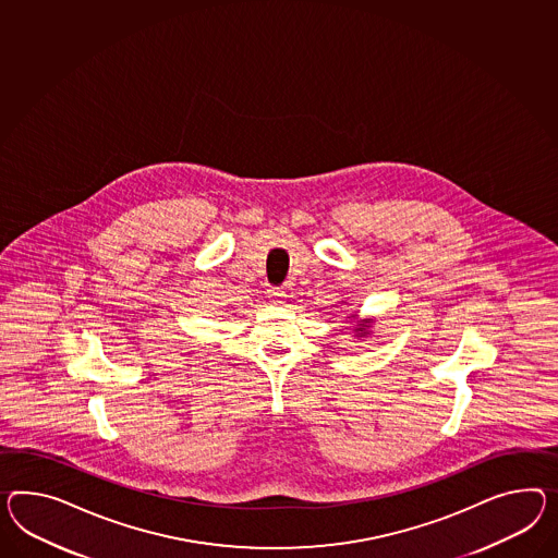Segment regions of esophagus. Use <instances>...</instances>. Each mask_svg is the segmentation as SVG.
I'll use <instances>...</instances> for the list:
<instances>
[{
  "instance_id": "1",
  "label": "esophagus",
  "mask_w": 558,
  "mask_h": 558,
  "mask_svg": "<svg viewBox=\"0 0 558 558\" xmlns=\"http://www.w3.org/2000/svg\"><path fill=\"white\" fill-rule=\"evenodd\" d=\"M267 293H269V300H271L272 303H277V305H279V303H283L287 298L286 291H283V289H279V287H272V289H269Z\"/></svg>"
}]
</instances>
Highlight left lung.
<instances>
[{
  "label": "left lung",
  "instance_id": "8db88e82",
  "mask_svg": "<svg viewBox=\"0 0 558 558\" xmlns=\"http://www.w3.org/2000/svg\"><path fill=\"white\" fill-rule=\"evenodd\" d=\"M345 319H352L356 326L352 329V333H354V338H366V336H371V329L374 324H376V319L374 317H366V319H357V314H348Z\"/></svg>",
  "mask_w": 558,
  "mask_h": 558
}]
</instances>
